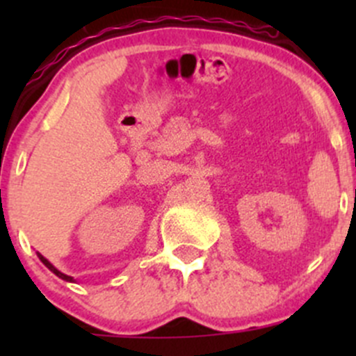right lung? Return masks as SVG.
<instances>
[{
    "label": "right lung",
    "mask_w": 356,
    "mask_h": 356,
    "mask_svg": "<svg viewBox=\"0 0 356 356\" xmlns=\"http://www.w3.org/2000/svg\"><path fill=\"white\" fill-rule=\"evenodd\" d=\"M38 257H39V260H41V261H42V264H44V265H46V267H48V268H49V270H51V272H53V274H56V275H58V277H60V279H63V281H68V282H74V277H70V275H65V274H63V272H60V270H58V268H56V267H53V264H49V261H48V260H46V258H44V257H42V254H39V253H38Z\"/></svg>",
    "instance_id": "obj_1"
}]
</instances>
